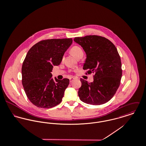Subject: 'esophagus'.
<instances>
[{
	"instance_id": "34e87169",
	"label": "esophagus",
	"mask_w": 146,
	"mask_h": 146,
	"mask_svg": "<svg viewBox=\"0 0 146 146\" xmlns=\"http://www.w3.org/2000/svg\"><path fill=\"white\" fill-rule=\"evenodd\" d=\"M74 79H75L74 78H72V77L70 78V83H72V82Z\"/></svg>"
}]
</instances>
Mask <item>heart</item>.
Returning <instances> with one entry per match:
<instances>
[{
	"label": "heart",
	"mask_w": 146,
	"mask_h": 146,
	"mask_svg": "<svg viewBox=\"0 0 146 146\" xmlns=\"http://www.w3.org/2000/svg\"><path fill=\"white\" fill-rule=\"evenodd\" d=\"M71 53L76 58H79L82 56H83L84 52L83 49L79 46L75 45L72 46L70 50Z\"/></svg>",
	"instance_id": "1"
}]
</instances>
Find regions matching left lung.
Segmentation results:
<instances>
[{"label":"left lung","instance_id":"1","mask_svg":"<svg viewBox=\"0 0 146 146\" xmlns=\"http://www.w3.org/2000/svg\"><path fill=\"white\" fill-rule=\"evenodd\" d=\"M86 54L83 69L85 74L94 73V81L88 83L80 79L78 91L82 101L87 104L100 105L109 101L119 88L122 76L121 58L115 45L106 38L87 35L74 38Z\"/></svg>","mask_w":146,"mask_h":146}]
</instances>
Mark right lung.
Returning a JSON list of instances; mask_svg holds the SVG:
<instances>
[{
  "label": "right lung",
  "mask_w": 146,
  "mask_h": 146,
  "mask_svg": "<svg viewBox=\"0 0 146 146\" xmlns=\"http://www.w3.org/2000/svg\"><path fill=\"white\" fill-rule=\"evenodd\" d=\"M72 38L43 40L28 51L22 66V83L30 101L38 107L49 108L60 104L69 79H52L53 66L59 65Z\"/></svg>",
  "instance_id": "obj_1"
}]
</instances>
